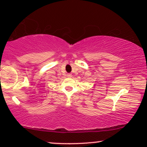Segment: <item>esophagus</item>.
<instances>
[{
  "label": "esophagus",
  "mask_w": 147,
  "mask_h": 147,
  "mask_svg": "<svg viewBox=\"0 0 147 147\" xmlns=\"http://www.w3.org/2000/svg\"><path fill=\"white\" fill-rule=\"evenodd\" d=\"M67 76L69 77V78H71V77L73 76V75H72V74H70V73H68L67 74Z\"/></svg>",
  "instance_id": "esophagus-1"
}]
</instances>
